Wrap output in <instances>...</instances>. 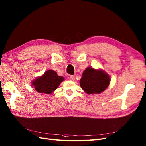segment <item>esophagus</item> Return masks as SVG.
<instances>
[{"label": "esophagus", "mask_w": 146, "mask_h": 146, "mask_svg": "<svg viewBox=\"0 0 146 146\" xmlns=\"http://www.w3.org/2000/svg\"><path fill=\"white\" fill-rule=\"evenodd\" d=\"M69 78L71 81H74L75 80V77L74 76V75H70Z\"/></svg>", "instance_id": "esophagus-1"}]
</instances>
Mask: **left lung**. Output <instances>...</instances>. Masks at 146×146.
<instances>
[{
    "instance_id": "left-lung-1",
    "label": "left lung",
    "mask_w": 146,
    "mask_h": 146,
    "mask_svg": "<svg viewBox=\"0 0 146 146\" xmlns=\"http://www.w3.org/2000/svg\"><path fill=\"white\" fill-rule=\"evenodd\" d=\"M110 83L109 75L102 69L87 68L82 74L80 85L87 94L100 93L106 90Z\"/></svg>"
}]
</instances>
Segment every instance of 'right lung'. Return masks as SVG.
Instances as JSON below:
<instances>
[{"mask_svg":"<svg viewBox=\"0 0 146 146\" xmlns=\"http://www.w3.org/2000/svg\"><path fill=\"white\" fill-rule=\"evenodd\" d=\"M64 80V78L59 76L53 70H48L42 76L35 79L32 84L39 93L50 94L53 92Z\"/></svg>","mask_w":146,"mask_h":146,"instance_id":"1","label":"right lung"}]
</instances>
